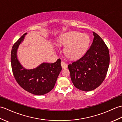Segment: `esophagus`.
I'll return each instance as SVG.
<instances>
[{
    "label": "esophagus",
    "instance_id": "1",
    "mask_svg": "<svg viewBox=\"0 0 122 122\" xmlns=\"http://www.w3.org/2000/svg\"><path fill=\"white\" fill-rule=\"evenodd\" d=\"M61 66H62V68L63 69H66V68L67 67V64H66V62H64V61H62L61 62Z\"/></svg>",
    "mask_w": 122,
    "mask_h": 122
}]
</instances>
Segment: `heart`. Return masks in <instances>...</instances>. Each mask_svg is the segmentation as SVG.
<instances>
[{"mask_svg": "<svg viewBox=\"0 0 122 122\" xmlns=\"http://www.w3.org/2000/svg\"><path fill=\"white\" fill-rule=\"evenodd\" d=\"M58 43L60 46H66L64 53L70 59L80 58L85 52L90 43V37L86 34L79 32H67L60 36Z\"/></svg>", "mask_w": 122, "mask_h": 122, "instance_id": "heart-1", "label": "heart"}]
</instances>
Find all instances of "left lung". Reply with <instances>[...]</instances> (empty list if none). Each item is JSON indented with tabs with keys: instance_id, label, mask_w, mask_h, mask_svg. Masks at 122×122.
Listing matches in <instances>:
<instances>
[{
	"instance_id": "left-lung-1",
	"label": "left lung",
	"mask_w": 122,
	"mask_h": 122,
	"mask_svg": "<svg viewBox=\"0 0 122 122\" xmlns=\"http://www.w3.org/2000/svg\"><path fill=\"white\" fill-rule=\"evenodd\" d=\"M93 42L84 55L68 65L74 86L89 92L99 86L105 79L110 63L109 51L105 42L93 32Z\"/></svg>"
}]
</instances>
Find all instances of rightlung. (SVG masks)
Wrapping results in <instances>:
<instances>
[{"mask_svg": "<svg viewBox=\"0 0 122 122\" xmlns=\"http://www.w3.org/2000/svg\"><path fill=\"white\" fill-rule=\"evenodd\" d=\"M26 33L13 45L11 53V67L16 81L23 89L35 95H44L54 87L62 67L61 60L55 63H43L34 69L23 67L17 58L16 52L19 45L23 41Z\"/></svg>", "mask_w": 122, "mask_h": 122, "instance_id": "1", "label": "right lung"}]
</instances>
